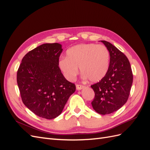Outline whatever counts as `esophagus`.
Here are the masks:
<instances>
[{
    "instance_id": "esophagus-1",
    "label": "esophagus",
    "mask_w": 150,
    "mask_h": 150,
    "mask_svg": "<svg viewBox=\"0 0 150 150\" xmlns=\"http://www.w3.org/2000/svg\"><path fill=\"white\" fill-rule=\"evenodd\" d=\"M84 86L83 85H81V84H77L76 85V89L77 90H81L83 88H84Z\"/></svg>"
}]
</instances>
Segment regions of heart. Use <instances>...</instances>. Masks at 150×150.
I'll use <instances>...</instances> for the list:
<instances>
[{"instance_id": "1", "label": "heart", "mask_w": 150, "mask_h": 150, "mask_svg": "<svg viewBox=\"0 0 150 150\" xmlns=\"http://www.w3.org/2000/svg\"><path fill=\"white\" fill-rule=\"evenodd\" d=\"M110 65V52L103 44H81L69 48L66 57H61L58 66L65 78L73 81L78 68L84 78L92 83L101 81L106 76Z\"/></svg>"}]
</instances>
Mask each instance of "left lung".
<instances>
[{
	"label": "left lung",
	"mask_w": 150,
	"mask_h": 150,
	"mask_svg": "<svg viewBox=\"0 0 150 150\" xmlns=\"http://www.w3.org/2000/svg\"><path fill=\"white\" fill-rule=\"evenodd\" d=\"M110 52V61L106 76L91 86L94 91V110L103 115L120 109L128 100L133 83V72L128 59L112 44L101 40Z\"/></svg>",
	"instance_id": "left-lung-1"
}]
</instances>
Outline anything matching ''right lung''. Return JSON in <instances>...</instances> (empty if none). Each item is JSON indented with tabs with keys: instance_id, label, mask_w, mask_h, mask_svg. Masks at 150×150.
Wrapping results in <instances>:
<instances>
[{
	"instance_id": "1",
	"label": "right lung",
	"mask_w": 150,
	"mask_h": 150,
	"mask_svg": "<svg viewBox=\"0 0 150 150\" xmlns=\"http://www.w3.org/2000/svg\"><path fill=\"white\" fill-rule=\"evenodd\" d=\"M61 44H44L27 53L17 73V82L23 103L35 115L52 120L62 112L76 91L58 66Z\"/></svg>"
}]
</instances>
